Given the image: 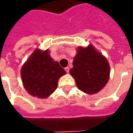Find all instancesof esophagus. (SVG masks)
<instances>
[{"label":"esophagus","mask_w":133,"mask_h":133,"mask_svg":"<svg viewBox=\"0 0 133 133\" xmlns=\"http://www.w3.org/2000/svg\"><path fill=\"white\" fill-rule=\"evenodd\" d=\"M69 68H68V67H66V68H65V71H66L67 72H69Z\"/></svg>","instance_id":"esophagus-1"}]
</instances>
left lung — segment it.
<instances>
[{
  "label": "left lung",
  "mask_w": 133,
  "mask_h": 133,
  "mask_svg": "<svg viewBox=\"0 0 133 133\" xmlns=\"http://www.w3.org/2000/svg\"><path fill=\"white\" fill-rule=\"evenodd\" d=\"M72 65L70 74L81 91L95 94L108 83L110 78L108 61L92 45L78 48Z\"/></svg>",
  "instance_id": "1"
}]
</instances>
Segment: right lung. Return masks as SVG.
Segmentation results:
<instances>
[{
  "instance_id": "add662e5",
  "label": "right lung",
  "mask_w": 133,
  "mask_h": 133,
  "mask_svg": "<svg viewBox=\"0 0 133 133\" xmlns=\"http://www.w3.org/2000/svg\"><path fill=\"white\" fill-rule=\"evenodd\" d=\"M21 78L25 89L30 95L46 98L57 88L58 79L65 70L50 58L48 50L35 49L21 68Z\"/></svg>"
}]
</instances>
